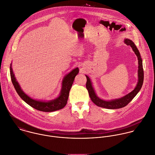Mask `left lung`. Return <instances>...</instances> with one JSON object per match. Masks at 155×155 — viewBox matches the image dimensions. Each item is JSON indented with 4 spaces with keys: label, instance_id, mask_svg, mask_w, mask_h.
<instances>
[{
    "label": "left lung",
    "instance_id": "left-lung-1",
    "mask_svg": "<svg viewBox=\"0 0 155 155\" xmlns=\"http://www.w3.org/2000/svg\"><path fill=\"white\" fill-rule=\"evenodd\" d=\"M124 43L126 44L127 45H130L134 53H135L136 56L138 58V82L137 83V85L135 89L132 91L130 93L126 94L124 97L116 99L115 100H111L110 101H106L102 100L99 99L96 94L94 92V91L93 89L91 81L90 78L88 77V76H86L87 78V82H86V88L88 91L89 94L90 96V97L91 100L92 101L93 103L96 104L97 106H99L100 107L108 108V109H117V108H121L124 107L126 106L133 99L134 97L137 95V94L139 92V91L141 90L143 84V80H144V71H143V61L140 56V52L137 49V47L134 44V43L129 39H124Z\"/></svg>",
    "mask_w": 155,
    "mask_h": 155
}]
</instances>
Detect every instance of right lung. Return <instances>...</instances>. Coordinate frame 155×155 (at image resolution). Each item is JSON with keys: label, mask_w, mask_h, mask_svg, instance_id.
I'll list each match as a JSON object with an SVG mask.
<instances>
[{"label": "right lung", "mask_w": 155, "mask_h": 155, "mask_svg": "<svg viewBox=\"0 0 155 155\" xmlns=\"http://www.w3.org/2000/svg\"><path fill=\"white\" fill-rule=\"evenodd\" d=\"M78 72L79 69L78 68H77L64 77L62 82L61 94L58 98L48 102H42L33 99L23 92V91L21 89L18 82L16 81L12 69L11 68V64L10 65V75L11 81L18 94L25 102L31 106V107L37 110L44 112H52L59 110L63 108L66 105L69 91L74 81V78L78 74Z\"/></svg>", "instance_id": "right-lung-1"}]
</instances>
